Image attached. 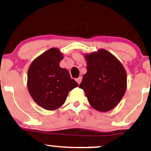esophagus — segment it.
Segmentation results:
<instances>
[{
    "label": "esophagus",
    "instance_id": "esophagus-1",
    "mask_svg": "<svg viewBox=\"0 0 151 151\" xmlns=\"http://www.w3.org/2000/svg\"><path fill=\"white\" fill-rule=\"evenodd\" d=\"M81 79H82V78H81V77H78L77 79H76V81H77L78 84H80V83H81Z\"/></svg>",
    "mask_w": 151,
    "mask_h": 151
}]
</instances>
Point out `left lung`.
Listing matches in <instances>:
<instances>
[{"label":"left lung","instance_id":"8db88e82","mask_svg":"<svg viewBox=\"0 0 151 151\" xmlns=\"http://www.w3.org/2000/svg\"><path fill=\"white\" fill-rule=\"evenodd\" d=\"M86 73L79 88L86 93L90 105L106 112L119 103L126 90L127 75L121 63L105 50L86 55Z\"/></svg>","mask_w":151,"mask_h":151}]
</instances>
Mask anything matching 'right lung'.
I'll return each instance as SVG.
<instances>
[{"label": "right lung", "instance_id": "obj_1", "mask_svg": "<svg viewBox=\"0 0 151 151\" xmlns=\"http://www.w3.org/2000/svg\"><path fill=\"white\" fill-rule=\"evenodd\" d=\"M63 59L57 48H51L32 62L27 72V88L38 105L55 110L65 102L68 93L79 86L66 69L60 67Z\"/></svg>", "mask_w": 151, "mask_h": 151}]
</instances>
